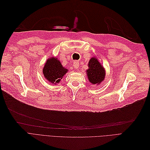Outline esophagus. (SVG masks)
Listing matches in <instances>:
<instances>
[{
	"instance_id": "34e87169",
	"label": "esophagus",
	"mask_w": 150,
	"mask_h": 150,
	"mask_svg": "<svg viewBox=\"0 0 150 150\" xmlns=\"http://www.w3.org/2000/svg\"><path fill=\"white\" fill-rule=\"evenodd\" d=\"M73 66H74V69H78L79 66V62L77 61H74V62H73Z\"/></svg>"
}]
</instances>
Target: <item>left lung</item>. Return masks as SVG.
<instances>
[{"label":"left lung","instance_id":"obj_1","mask_svg":"<svg viewBox=\"0 0 150 150\" xmlns=\"http://www.w3.org/2000/svg\"><path fill=\"white\" fill-rule=\"evenodd\" d=\"M86 72L89 81L93 84H100L106 76L105 69L95 57H91L89 61L88 69Z\"/></svg>","mask_w":150,"mask_h":150}]
</instances>
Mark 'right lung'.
I'll list each match as a JSON object with an SVG mask.
<instances>
[{
  "label": "right lung",
  "instance_id": "add662e5",
  "mask_svg": "<svg viewBox=\"0 0 150 150\" xmlns=\"http://www.w3.org/2000/svg\"><path fill=\"white\" fill-rule=\"evenodd\" d=\"M69 71L63 67L61 61L56 57L47 59L42 69V74L49 83L57 84Z\"/></svg>",
  "mask_w": 150,
  "mask_h": 150
}]
</instances>
